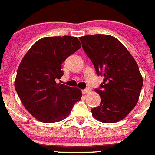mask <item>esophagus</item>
<instances>
[{
  "label": "esophagus",
  "instance_id": "34e87169",
  "mask_svg": "<svg viewBox=\"0 0 155 155\" xmlns=\"http://www.w3.org/2000/svg\"><path fill=\"white\" fill-rule=\"evenodd\" d=\"M90 91H91V89L86 88V89H84V90H83V91H82V93H83V94H88Z\"/></svg>",
  "mask_w": 155,
  "mask_h": 155
}]
</instances>
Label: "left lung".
<instances>
[{"label": "left lung", "instance_id": "left-lung-1", "mask_svg": "<svg viewBox=\"0 0 155 155\" xmlns=\"http://www.w3.org/2000/svg\"><path fill=\"white\" fill-rule=\"evenodd\" d=\"M79 40L97 75L104 77L95 89L101 104L92 108L93 116L104 123L122 120L136 106L143 87L137 62L124 45L109 35H87Z\"/></svg>", "mask_w": 155, "mask_h": 155}]
</instances>
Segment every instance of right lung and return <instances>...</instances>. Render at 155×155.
Here are the masks:
<instances>
[{
	"mask_svg": "<svg viewBox=\"0 0 155 155\" xmlns=\"http://www.w3.org/2000/svg\"><path fill=\"white\" fill-rule=\"evenodd\" d=\"M80 48L77 37H44L35 43L21 60L15 91L25 109L40 122H60L81 99L79 89L57 83L64 74L62 63Z\"/></svg>",
	"mask_w": 155,
	"mask_h": 155,
	"instance_id": "add662e5",
	"label": "right lung"
}]
</instances>
